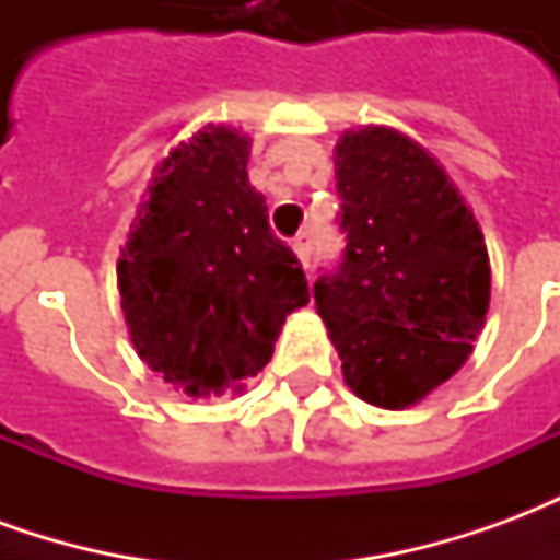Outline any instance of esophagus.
<instances>
[{
  "mask_svg": "<svg viewBox=\"0 0 560 560\" xmlns=\"http://www.w3.org/2000/svg\"><path fill=\"white\" fill-rule=\"evenodd\" d=\"M293 252L303 260V267H308V264H312V233H300V236L293 240Z\"/></svg>",
  "mask_w": 560,
  "mask_h": 560,
  "instance_id": "esophagus-1",
  "label": "esophagus"
}]
</instances>
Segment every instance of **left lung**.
Listing matches in <instances>:
<instances>
[{
	"label": "left lung",
	"mask_w": 560,
	"mask_h": 560,
	"mask_svg": "<svg viewBox=\"0 0 560 560\" xmlns=\"http://www.w3.org/2000/svg\"><path fill=\"white\" fill-rule=\"evenodd\" d=\"M336 188L345 252L315 281L317 315L348 387L399 411L468 360L489 312L486 243L444 167L393 128L341 135Z\"/></svg>",
	"instance_id": "8db88e82"
}]
</instances>
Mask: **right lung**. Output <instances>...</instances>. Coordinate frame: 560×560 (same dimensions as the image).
<instances>
[{
    "label": "right lung",
    "mask_w": 560,
    "mask_h": 560,
    "mask_svg": "<svg viewBox=\"0 0 560 560\" xmlns=\"http://www.w3.org/2000/svg\"><path fill=\"white\" fill-rule=\"evenodd\" d=\"M248 143L207 126L173 149L116 267L135 351L191 399L255 377L284 317L308 303L303 267L248 183Z\"/></svg>",
    "instance_id": "add662e5"
}]
</instances>
